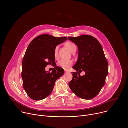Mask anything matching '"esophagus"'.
<instances>
[{
    "instance_id": "esophagus-1",
    "label": "esophagus",
    "mask_w": 128,
    "mask_h": 128,
    "mask_svg": "<svg viewBox=\"0 0 128 128\" xmlns=\"http://www.w3.org/2000/svg\"><path fill=\"white\" fill-rule=\"evenodd\" d=\"M64 72L65 73H68V71L67 70H64Z\"/></svg>"
}]
</instances>
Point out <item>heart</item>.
<instances>
[{"mask_svg": "<svg viewBox=\"0 0 128 128\" xmlns=\"http://www.w3.org/2000/svg\"><path fill=\"white\" fill-rule=\"evenodd\" d=\"M65 46H66V47L70 50V52H71L73 50L74 48H76V45L72 42H68L65 44ZM58 47L57 46L55 49H54V56L55 57H57V54H58ZM73 64V61L72 60H61L60 61H59L58 63V65L63 68L64 69L67 70Z\"/></svg>", "mask_w": 128, "mask_h": 128, "instance_id": "obj_1", "label": "heart"}]
</instances>
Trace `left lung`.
Masks as SVG:
<instances>
[{
  "label": "left lung",
  "mask_w": 128,
  "mask_h": 128,
  "mask_svg": "<svg viewBox=\"0 0 128 128\" xmlns=\"http://www.w3.org/2000/svg\"><path fill=\"white\" fill-rule=\"evenodd\" d=\"M78 48V61L73 68L72 80L69 86L78 97L89 100L96 96L105 84L108 74V62L101 45L98 40L88 35L69 37ZM85 72L80 76V72Z\"/></svg>",
  "instance_id": "obj_1"
}]
</instances>
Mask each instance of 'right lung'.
I'll list each match as a JSON object with an SVG mask.
<instances>
[{
  "instance_id": "right-lung-1",
  "label": "right lung",
  "mask_w": 128,
  "mask_h": 128,
  "mask_svg": "<svg viewBox=\"0 0 128 128\" xmlns=\"http://www.w3.org/2000/svg\"><path fill=\"white\" fill-rule=\"evenodd\" d=\"M67 40L66 37L42 34L29 44L22 61L21 76L23 88L32 99L41 100L49 96L56 80L64 74V69L56 66L54 50ZM48 64L56 66L50 73L45 70Z\"/></svg>"
}]
</instances>
